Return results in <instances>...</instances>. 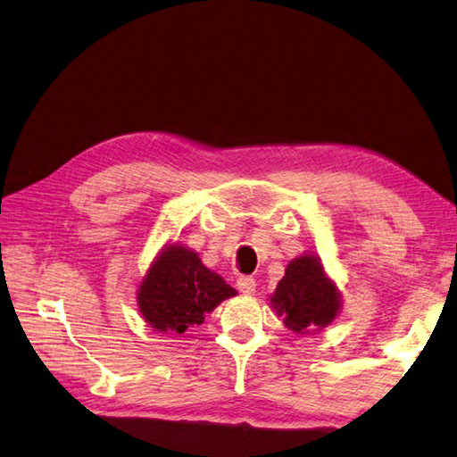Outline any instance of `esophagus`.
<instances>
[{
    "mask_svg": "<svg viewBox=\"0 0 457 457\" xmlns=\"http://www.w3.org/2000/svg\"><path fill=\"white\" fill-rule=\"evenodd\" d=\"M237 286L242 294L245 295H253L255 294V280L252 278V276H240V278L237 280Z\"/></svg>",
    "mask_w": 457,
    "mask_h": 457,
    "instance_id": "34e87169",
    "label": "esophagus"
}]
</instances>
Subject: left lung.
Wrapping results in <instances>:
<instances>
[{
    "label": "left lung",
    "mask_w": 457,
    "mask_h": 457,
    "mask_svg": "<svg viewBox=\"0 0 457 457\" xmlns=\"http://www.w3.org/2000/svg\"><path fill=\"white\" fill-rule=\"evenodd\" d=\"M270 309L299 336L316 334L341 312V292L318 255L307 252L287 262L282 280L269 295Z\"/></svg>",
    "instance_id": "obj_1"
}]
</instances>
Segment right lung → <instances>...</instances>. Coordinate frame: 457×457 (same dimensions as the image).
<instances>
[{
    "label": "right lung",
    "mask_w": 457,
    "mask_h": 457,
    "mask_svg": "<svg viewBox=\"0 0 457 457\" xmlns=\"http://www.w3.org/2000/svg\"><path fill=\"white\" fill-rule=\"evenodd\" d=\"M238 292L207 269L198 253L183 244H165L137 289V305L145 322L158 334L181 337L190 328L204 324L225 299Z\"/></svg>",
    "instance_id": "1"
}]
</instances>
